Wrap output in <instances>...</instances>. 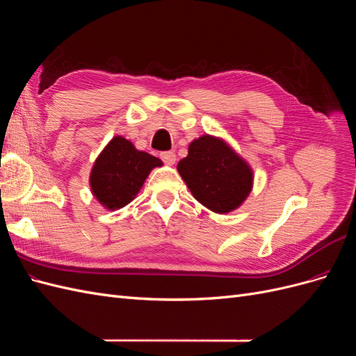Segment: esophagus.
<instances>
[{
	"label": "esophagus",
	"mask_w": 356,
	"mask_h": 356,
	"mask_svg": "<svg viewBox=\"0 0 356 356\" xmlns=\"http://www.w3.org/2000/svg\"><path fill=\"white\" fill-rule=\"evenodd\" d=\"M160 157H161V160H163L168 166L175 165V161H177V156H175L174 152H165V153L160 154Z\"/></svg>",
	"instance_id": "1"
}]
</instances>
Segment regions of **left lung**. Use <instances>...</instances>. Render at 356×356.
<instances>
[{"mask_svg": "<svg viewBox=\"0 0 356 356\" xmlns=\"http://www.w3.org/2000/svg\"><path fill=\"white\" fill-rule=\"evenodd\" d=\"M177 169L193 197L215 213L241 208L254 187L251 165L225 139L208 134L193 139Z\"/></svg>", "mask_w": 356, "mask_h": 356, "instance_id": "obj_1", "label": "left lung"}]
</instances>
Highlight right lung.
I'll list each match as a JSON object with an SVG mask.
<instances>
[{
    "label": "right lung",
    "mask_w": 356,
    "mask_h": 356,
    "mask_svg": "<svg viewBox=\"0 0 356 356\" xmlns=\"http://www.w3.org/2000/svg\"><path fill=\"white\" fill-rule=\"evenodd\" d=\"M160 166L163 161L159 157L115 135L95 160L89 175L90 191L106 211L122 209L141 191L149 172Z\"/></svg>",
    "instance_id": "right-lung-1"
}]
</instances>
